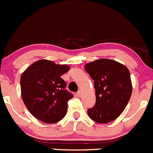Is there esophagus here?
Returning a JSON list of instances; mask_svg holds the SVG:
<instances>
[{
  "label": "esophagus",
  "mask_w": 153,
  "mask_h": 153,
  "mask_svg": "<svg viewBox=\"0 0 153 153\" xmlns=\"http://www.w3.org/2000/svg\"><path fill=\"white\" fill-rule=\"evenodd\" d=\"M81 94H82V93H81V91H78V92H77V96H78V97H81Z\"/></svg>",
  "instance_id": "34e87169"
}]
</instances>
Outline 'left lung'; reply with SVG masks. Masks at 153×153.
<instances>
[{
	"mask_svg": "<svg viewBox=\"0 0 153 153\" xmlns=\"http://www.w3.org/2000/svg\"><path fill=\"white\" fill-rule=\"evenodd\" d=\"M85 71L94 82L96 103L88 116L99 123L115 120L126 107L132 93L129 70L122 64L101 59L87 64Z\"/></svg>",
	"mask_w": 153,
	"mask_h": 153,
	"instance_id": "8db88e82",
	"label": "left lung"
}]
</instances>
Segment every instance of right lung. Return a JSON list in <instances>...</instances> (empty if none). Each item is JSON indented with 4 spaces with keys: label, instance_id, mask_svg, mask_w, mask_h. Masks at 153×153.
<instances>
[{
    "label": "right lung",
    "instance_id": "add662e5",
    "mask_svg": "<svg viewBox=\"0 0 153 153\" xmlns=\"http://www.w3.org/2000/svg\"><path fill=\"white\" fill-rule=\"evenodd\" d=\"M70 70L68 65L42 59L32 64L22 74L21 93L25 106L37 119L46 123L61 120L68 111V102L73 94L65 89L61 76Z\"/></svg>",
    "mask_w": 153,
    "mask_h": 153
}]
</instances>
